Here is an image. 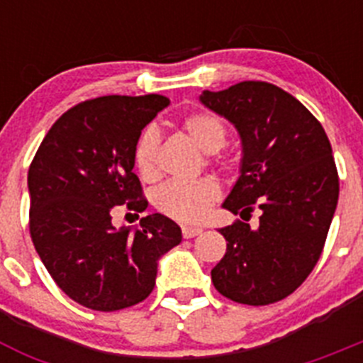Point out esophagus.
Wrapping results in <instances>:
<instances>
[{
    "label": "esophagus",
    "mask_w": 363,
    "mask_h": 363,
    "mask_svg": "<svg viewBox=\"0 0 363 363\" xmlns=\"http://www.w3.org/2000/svg\"><path fill=\"white\" fill-rule=\"evenodd\" d=\"M182 233H184V238H194L198 234L203 233L201 227H192V225H184L182 227Z\"/></svg>",
    "instance_id": "34e87169"
}]
</instances>
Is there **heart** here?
<instances>
[{"label": "heart", "instance_id": "heart-1", "mask_svg": "<svg viewBox=\"0 0 363 363\" xmlns=\"http://www.w3.org/2000/svg\"><path fill=\"white\" fill-rule=\"evenodd\" d=\"M182 129L194 145L205 154H213L225 145L227 127L211 112H194L182 121ZM160 134L149 127L138 138L134 147V165L145 182H154L160 176L158 167ZM220 185L213 178L194 182H169L162 185L154 196V203L167 216L179 221H196L203 218L211 205L220 198Z\"/></svg>", "mask_w": 363, "mask_h": 363}]
</instances>
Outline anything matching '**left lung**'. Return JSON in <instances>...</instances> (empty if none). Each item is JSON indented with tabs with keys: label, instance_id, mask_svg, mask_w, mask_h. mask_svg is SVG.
<instances>
[{
	"label": "left lung",
	"instance_id": "8db88e82",
	"mask_svg": "<svg viewBox=\"0 0 363 363\" xmlns=\"http://www.w3.org/2000/svg\"><path fill=\"white\" fill-rule=\"evenodd\" d=\"M242 142L240 176L221 207L259 209V225L220 229L225 256L211 271L218 293L238 303L267 306L303 284L322 255L338 203V172L320 121L289 92L265 82H242L200 94Z\"/></svg>",
	"mask_w": 363,
	"mask_h": 363
}]
</instances>
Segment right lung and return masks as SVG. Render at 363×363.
Masks as SVG:
<instances>
[{
	"mask_svg": "<svg viewBox=\"0 0 363 363\" xmlns=\"http://www.w3.org/2000/svg\"><path fill=\"white\" fill-rule=\"evenodd\" d=\"M169 98L104 96L67 111L43 138L28 169L30 236L50 277L79 306L120 311L154 289L158 262L182 242L171 218L112 225V209L145 211L134 174L142 130Z\"/></svg>",
	"mask_w": 363,
	"mask_h": 363,
	"instance_id": "right-lung-1",
	"label": "right lung"
}]
</instances>
